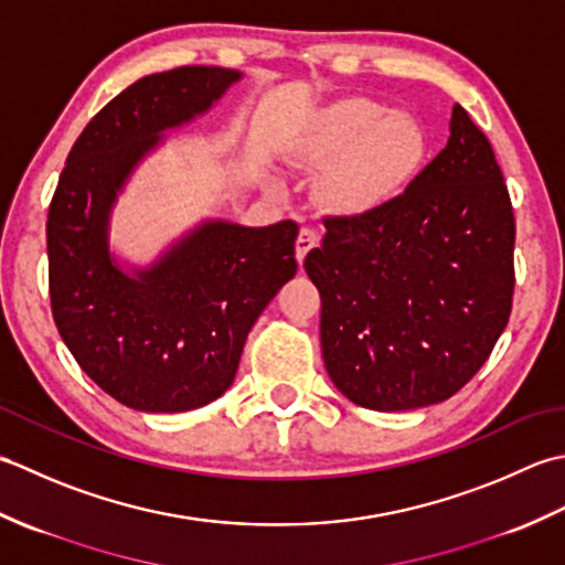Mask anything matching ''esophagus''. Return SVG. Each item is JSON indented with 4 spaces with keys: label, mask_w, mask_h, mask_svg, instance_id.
<instances>
[{
    "label": "esophagus",
    "mask_w": 565,
    "mask_h": 565,
    "mask_svg": "<svg viewBox=\"0 0 565 565\" xmlns=\"http://www.w3.org/2000/svg\"><path fill=\"white\" fill-rule=\"evenodd\" d=\"M317 244H319V236H317L315 228H309V226L299 228L297 241H295V253H297V260L302 263V260L307 258V253L312 250Z\"/></svg>",
    "instance_id": "obj_1"
}]
</instances>
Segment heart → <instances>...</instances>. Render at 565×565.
Returning <instances> with one entry per match:
<instances>
[{
	"label": "heart",
	"instance_id": "b5f03b06",
	"mask_svg": "<svg viewBox=\"0 0 565 565\" xmlns=\"http://www.w3.org/2000/svg\"><path fill=\"white\" fill-rule=\"evenodd\" d=\"M429 153L424 126L367 97L321 111L297 146V160L327 170L324 198L343 214H365L395 200L419 175Z\"/></svg>",
	"mask_w": 565,
	"mask_h": 565
}]
</instances>
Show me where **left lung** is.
Returning a JSON list of instances; mask_svg holds the SVG:
<instances>
[{"instance_id": "8db88e82", "label": "left lung", "mask_w": 565, "mask_h": 565, "mask_svg": "<svg viewBox=\"0 0 565 565\" xmlns=\"http://www.w3.org/2000/svg\"><path fill=\"white\" fill-rule=\"evenodd\" d=\"M324 226L305 270L333 385L377 412L456 395L490 359L514 295V214L488 136L456 105L446 148L405 192Z\"/></svg>"}]
</instances>
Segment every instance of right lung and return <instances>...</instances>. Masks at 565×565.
Segmentation results:
<instances>
[{
    "instance_id": "obj_1",
    "label": "right lung",
    "mask_w": 565,
    "mask_h": 565,
    "mask_svg": "<svg viewBox=\"0 0 565 565\" xmlns=\"http://www.w3.org/2000/svg\"><path fill=\"white\" fill-rule=\"evenodd\" d=\"M238 77L185 65L136 79L77 136L49 206L57 333L107 395L138 412H188L224 395L250 327L297 273L295 222H206L136 278L109 256V212L129 172L160 131L210 109Z\"/></svg>"
}]
</instances>
